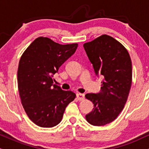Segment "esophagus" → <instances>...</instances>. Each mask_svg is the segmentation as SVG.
<instances>
[{"label":"esophagus","mask_w":149,"mask_h":149,"mask_svg":"<svg viewBox=\"0 0 149 149\" xmlns=\"http://www.w3.org/2000/svg\"><path fill=\"white\" fill-rule=\"evenodd\" d=\"M76 97L78 98V100H79V101H82V100H83L84 98H85V94L78 93V94H76Z\"/></svg>","instance_id":"obj_1"}]
</instances>
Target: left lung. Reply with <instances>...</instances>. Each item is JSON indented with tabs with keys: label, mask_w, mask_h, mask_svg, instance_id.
Here are the masks:
<instances>
[{
	"label": "left lung",
	"mask_w": 149,
	"mask_h": 149,
	"mask_svg": "<svg viewBox=\"0 0 149 149\" xmlns=\"http://www.w3.org/2000/svg\"><path fill=\"white\" fill-rule=\"evenodd\" d=\"M95 73L103 78L101 92L85 95L94 104L85 117L101 126L113 121L126 104L132 84V62L126 48L113 37L103 35L83 44Z\"/></svg>",
	"instance_id": "left-lung-1"
}]
</instances>
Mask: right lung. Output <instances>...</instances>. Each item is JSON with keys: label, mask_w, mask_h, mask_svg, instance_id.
<instances>
[{"label": "right lung", "mask_w": 149, "mask_h": 149, "mask_svg": "<svg viewBox=\"0 0 149 149\" xmlns=\"http://www.w3.org/2000/svg\"><path fill=\"white\" fill-rule=\"evenodd\" d=\"M77 47L76 43L62 45L40 37L21 55L17 71L19 96L27 115L37 126L58 124L66 107L76 98L75 93L54 85L53 77Z\"/></svg>", "instance_id": "add662e5"}]
</instances>
